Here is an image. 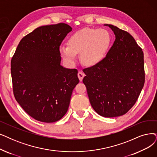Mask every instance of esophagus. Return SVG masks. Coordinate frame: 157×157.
<instances>
[{
	"instance_id": "1",
	"label": "esophagus",
	"mask_w": 157,
	"mask_h": 157,
	"mask_svg": "<svg viewBox=\"0 0 157 157\" xmlns=\"http://www.w3.org/2000/svg\"><path fill=\"white\" fill-rule=\"evenodd\" d=\"M84 77V74L83 73L80 72V71H79V72L78 73V78H79L80 81H82V80Z\"/></svg>"
}]
</instances>
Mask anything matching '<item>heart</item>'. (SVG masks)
<instances>
[{
  "mask_svg": "<svg viewBox=\"0 0 157 157\" xmlns=\"http://www.w3.org/2000/svg\"><path fill=\"white\" fill-rule=\"evenodd\" d=\"M112 36L105 29L83 28L73 33L68 39L67 45H61L59 51L68 64L75 65L77 55L86 66H95L106 57L111 44Z\"/></svg>",
  "mask_w": 157,
  "mask_h": 157,
  "instance_id": "1",
  "label": "heart"
}]
</instances>
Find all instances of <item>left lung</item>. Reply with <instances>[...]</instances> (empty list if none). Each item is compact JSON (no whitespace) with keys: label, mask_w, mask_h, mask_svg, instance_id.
<instances>
[{"label":"left lung","mask_w":157,"mask_h":157,"mask_svg":"<svg viewBox=\"0 0 157 157\" xmlns=\"http://www.w3.org/2000/svg\"><path fill=\"white\" fill-rule=\"evenodd\" d=\"M115 40L105 58L83 70L92 108L104 117L122 116L133 107L145 81L144 53L127 31L111 24Z\"/></svg>","instance_id":"8db88e82"}]
</instances>
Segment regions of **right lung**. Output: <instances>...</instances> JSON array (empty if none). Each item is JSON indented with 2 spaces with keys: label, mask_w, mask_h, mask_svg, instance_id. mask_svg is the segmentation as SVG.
Masks as SVG:
<instances>
[{
  "label": "right lung",
  "mask_w": 157,
  "mask_h": 157,
  "mask_svg": "<svg viewBox=\"0 0 157 157\" xmlns=\"http://www.w3.org/2000/svg\"><path fill=\"white\" fill-rule=\"evenodd\" d=\"M71 31L64 23L37 28L23 37L12 57L15 98L36 121L50 123L63 117L79 82L76 69L60 65L59 46Z\"/></svg>",
  "instance_id": "right-lung-1"
}]
</instances>
